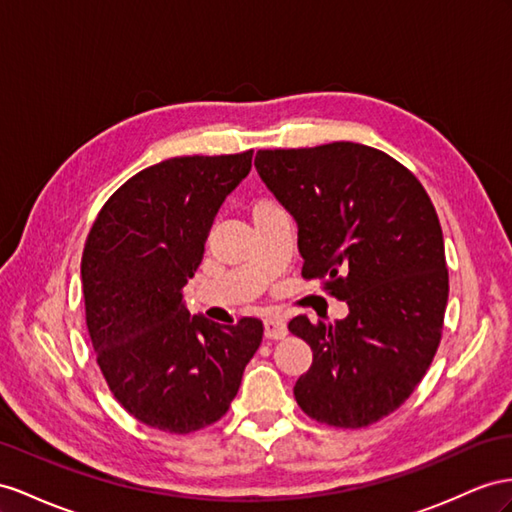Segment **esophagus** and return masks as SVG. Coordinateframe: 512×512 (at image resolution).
I'll return each mask as SVG.
<instances>
[{"label":"esophagus","instance_id":"obj_1","mask_svg":"<svg viewBox=\"0 0 512 512\" xmlns=\"http://www.w3.org/2000/svg\"><path fill=\"white\" fill-rule=\"evenodd\" d=\"M264 333L268 339H283L287 335V326L281 318H266L264 320Z\"/></svg>","mask_w":512,"mask_h":512}]
</instances>
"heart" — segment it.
<instances>
[{"label": "heart", "mask_w": 512, "mask_h": 512, "mask_svg": "<svg viewBox=\"0 0 512 512\" xmlns=\"http://www.w3.org/2000/svg\"><path fill=\"white\" fill-rule=\"evenodd\" d=\"M257 205H259V203H257Z\"/></svg>", "instance_id": "heart-1"}]
</instances>
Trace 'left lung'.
Listing matches in <instances>:
<instances>
[{
    "instance_id": "8db88e82",
    "label": "left lung",
    "mask_w": 512,
    "mask_h": 512,
    "mask_svg": "<svg viewBox=\"0 0 512 512\" xmlns=\"http://www.w3.org/2000/svg\"><path fill=\"white\" fill-rule=\"evenodd\" d=\"M255 168L296 220L303 277L348 305L344 320L287 324L313 350L294 398L316 422L370 426L411 396L439 346L448 268L435 207L411 170L357 142L257 151Z\"/></svg>"
}]
</instances>
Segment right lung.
<instances>
[{
  "mask_svg": "<svg viewBox=\"0 0 512 512\" xmlns=\"http://www.w3.org/2000/svg\"><path fill=\"white\" fill-rule=\"evenodd\" d=\"M251 160L253 151L186 155L144 168L110 196L88 233L90 342L114 398L151 428L188 435L218 422L261 344L259 320L190 316L181 294Z\"/></svg>",
  "mask_w": 512,
  "mask_h": 512,
  "instance_id": "right-lung-1",
  "label": "right lung"
}]
</instances>
